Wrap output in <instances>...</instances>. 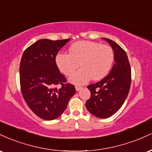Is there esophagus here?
<instances>
[{"label":"esophagus","mask_w":152,"mask_h":152,"mask_svg":"<svg viewBox=\"0 0 152 152\" xmlns=\"http://www.w3.org/2000/svg\"><path fill=\"white\" fill-rule=\"evenodd\" d=\"M75 88H76V90L77 91H79V90H81V88H82V87H81V86H76V87H75Z\"/></svg>","instance_id":"1"}]
</instances>
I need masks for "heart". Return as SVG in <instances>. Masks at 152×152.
<instances>
[{"instance_id": "heart-1", "label": "heart", "mask_w": 152, "mask_h": 152, "mask_svg": "<svg viewBox=\"0 0 152 152\" xmlns=\"http://www.w3.org/2000/svg\"><path fill=\"white\" fill-rule=\"evenodd\" d=\"M114 57L112 48L107 45L82 41L71 45L69 54H57L56 63L66 76H71L81 65V69L71 76L70 81L75 84H84L91 78L99 80L106 76L112 66Z\"/></svg>"}]
</instances>
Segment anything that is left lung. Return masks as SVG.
<instances>
[{
	"instance_id": "8db88e82",
	"label": "left lung",
	"mask_w": 152,
	"mask_h": 152,
	"mask_svg": "<svg viewBox=\"0 0 152 152\" xmlns=\"http://www.w3.org/2000/svg\"><path fill=\"white\" fill-rule=\"evenodd\" d=\"M114 52V64L105 78L87 88L91 97L86 107L91 114L100 118H109L121 107L131 86V68L125 50L119 45L106 38Z\"/></svg>"
}]
</instances>
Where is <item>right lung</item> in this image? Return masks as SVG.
<instances>
[{
	"mask_svg": "<svg viewBox=\"0 0 152 152\" xmlns=\"http://www.w3.org/2000/svg\"><path fill=\"white\" fill-rule=\"evenodd\" d=\"M69 41L41 39L26 48L20 60V83L24 100L35 114L47 121L60 116L76 93L74 86L65 83L66 78L56 63L59 50ZM58 84L62 87L55 88Z\"/></svg>",
	"mask_w": 152,
	"mask_h": 152,
	"instance_id": "obj_1",
	"label": "right lung"
}]
</instances>
